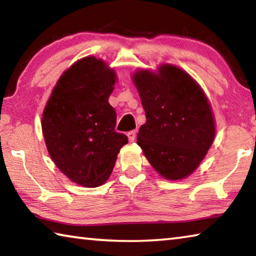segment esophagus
I'll list each match as a JSON object with an SVG mask.
<instances>
[{"mask_svg": "<svg viewBox=\"0 0 256 256\" xmlns=\"http://www.w3.org/2000/svg\"><path fill=\"white\" fill-rule=\"evenodd\" d=\"M128 138L130 142H134L136 141V131H131L128 133Z\"/></svg>", "mask_w": 256, "mask_h": 256, "instance_id": "esophagus-1", "label": "esophagus"}]
</instances>
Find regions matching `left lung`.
<instances>
[{"label":"left lung","mask_w":256,"mask_h":256,"mask_svg":"<svg viewBox=\"0 0 256 256\" xmlns=\"http://www.w3.org/2000/svg\"><path fill=\"white\" fill-rule=\"evenodd\" d=\"M138 88L146 122L136 143L164 178L179 180L196 170L215 138V120L200 86L172 64L138 70Z\"/></svg>","instance_id":"1"}]
</instances>
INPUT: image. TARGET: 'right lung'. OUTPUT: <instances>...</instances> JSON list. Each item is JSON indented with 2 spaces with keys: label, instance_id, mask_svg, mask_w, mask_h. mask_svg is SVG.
I'll return each instance as SVG.
<instances>
[{
  "label": "right lung",
  "instance_id": "1",
  "mask_svg": "<svg viewBox=\"0 0 256 256\" xmlns=\"http://www.w3.org/2000/svg\"><path fill=\"white\" fill-rule=\"evenodd\" d=\"M116 75L103 60L85 57L64 72L42 114V133L54 164L84 187H98L112 174L128 136L115 131L108 97Z\"/></svg>",
  "mask_w": 256,
  "mask_h": 256
}]
</instances>
